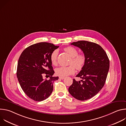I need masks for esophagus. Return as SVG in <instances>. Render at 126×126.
<instances>
[{"label":"esophagus","mask_w":126,"mask_h":126,"mask_svg":"<svg viewBox=\"0 0 126 126\" xmlns=\"http://www.w3.org/2000/svg\"><path fill=\"white\" fill-rule=\"evenodd\" d=\"M64 78H65V77H59V79H60L61 80H63Z\"/></svg>","instance_id":"34e87169"}]
</instances>
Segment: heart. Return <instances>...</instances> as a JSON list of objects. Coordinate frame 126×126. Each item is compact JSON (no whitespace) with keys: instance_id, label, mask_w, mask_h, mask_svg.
Masks as SVG:
<instances>
[{"instance_id":"heart-1","label":"heart","mask_w":126,"mask_h":126,"mask_svg":"<svg viewBox=\"0 0 126 126\" xmlns=\"http://www.w3.org/2000/svg\"><path fill=\"white\" fill-rule=\"evenodd\" d=\"M64 50L72 57L70 62L71 65L67 67H60L55 70L56 74L60 77H65L74 73L75 68L77 70H81L86 62L85 55L83 54H78V50L76 48L69 46L65 48ZM58 54V50H55L51 53L50 60L53 65L57 64Z\"/></svg>"}]
</instances>
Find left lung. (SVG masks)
<instances>
[{
    "label": "left lung",
    "instance_id": "left-lung-1",
    "mask_svg": "<svg viewBox=\"0 0 126 126\" xmlns=\"http://www.w3.org/2000/svg\"><path fill=\"white\" fill-rule=\"evenodd\" d=\"M71 44L82 50L86 62L76 75L82 80L76 81L74 79L68 91L77 100H87L95 96L104 86L110 67L109 59L102 47L95 43L78 41Z\"/></svg>",
    "mask_w": 126,
    "mask_h": 126
}]
</instances>
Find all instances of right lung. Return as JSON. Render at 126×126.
Masks as SVG:
<instances>
[{"label":"right lung","instance_id":"1","mask_svg":"<svg viewBox=\"0 0 126 126\" xmlns=\"http://www.w3.org/2000/svg\"><path fill=\"white\" fill-rule=\"evenodd\" d=\"M59 47L53 44L40 42L30 45L21 53L18 61L17 77L25 94L30 99L40 102L48 98L53 90L54 71L50 55ZM43 76L49 77L44 79Z\"/></svg>","mask_w":126,"mask_h":126}]
</instances>
